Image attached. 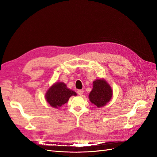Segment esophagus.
I'll list each match as a JSON object with an SVG mask.
<instances>
[{
  "label": "esophagus",
  "instance_id": "obj_1",
  "mask_svg": "<svg viewBox=\"0 0 157 157\" xmlns=\"http://www.w3.org/2000/svg\"><path fill=\"white\" fill-rule=\"evenodd\" d=\"M83 92H84L83 90H78V91H77V93H78V94L79 95H83Z\"/></svg>",
  "mask_w": 157,
  "mask_h": 157
}]
</instances>
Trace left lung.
Instances as JSON below:
<instances>
[{
    "instance_id": "8db88e82",
    "label": "left lung",
    "mask_w": 157,
    "mask_h": 157,
    "mask_svg": "<svg viewBox=\"0 0 157 157\" xmlns=\"http://www.w3.org/2000/svg\"><path fill=\"white\" fill-rule=\"evenodd\" d=\"M113 95L110 85L104 79H98L93 82V89L89 94V99L98 108L109 102Z\"/></svg>"
}]
</instances>
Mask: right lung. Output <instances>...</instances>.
Wrapping results in <instances>:
<instances>
[{
	"label": "right lung",
	"mask_w": 157,
	"mask_h": 157,
	"mask_svg": "<svg viewBox=\"0 0 157 157\" xmlns=\"http://www.w3.org/2000/svg\"><path fill=\"white\" fill-rule=\"evenodd\" d=\"M76 95L75 92L67 88L64 83L57 82L48 89L45 97L46 101L52 107L59 108L67 103L72 95Z\"/></svg>",
	"instance_id": "add662e5"
}]
</instances>
